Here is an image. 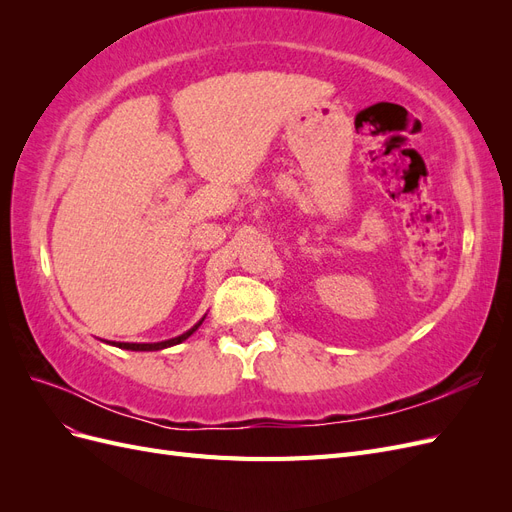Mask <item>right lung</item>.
<instances>
[{"mask_svg":"<svg viewBox=\"0 0 512 512\" xmlns=\"http://www.w3.org/2000/svg\"><path fill=\"white\" fill-rule=\"evenodd\" d=\"M207 318V314L200 318L196 324H192V327L188 329V331H183V333H179V335H175V337H170V339H162V342H108V344H113V346H117V348H123V350H134V352H153V350H164V348H170V346H177V344H181L183 339H188L200 324H203V320Z\"/></svg>","mask_w":512,"mask_h":512,"instance_id":"1","label":"right lung"}]
</instances>
